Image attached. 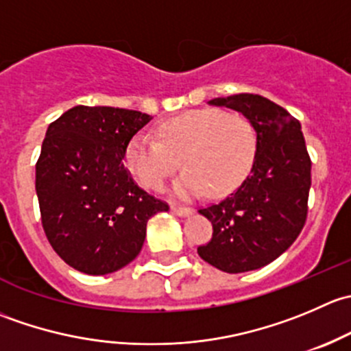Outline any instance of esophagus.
<instances>
[{"mask_svg":"<svg viewBox=\"0 0 351 351\" xmlns=\"http://www.w3.org/2000/svg\"><path fill=\"white\" fill-rule=\"evenodd\" d=\"M171 212L178 215V217H189V215L193 214L190 207H180V205H171Z\"/></svg>","mask_w":351,"mask_h":351,"instance_id":"obj_1","label":"esophagus"}]
</instances>
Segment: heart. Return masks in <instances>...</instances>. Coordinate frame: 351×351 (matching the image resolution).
Instances as JSON below:
<instances>
[{
    "instance_id": "heart-1",
    "label": "heart",
    "mask_w": 351,
    "mask_h": 351,
    "mask_svg": "<svg viewBox=\"0 0 351 351\" xmlns=\"http://www.w3.org/2000/svg\"><path fill=\"white\" fill-rule=\"evenodd\" d=\"M158 138L136 134L123 153L127 169L147 189L159 190L178 168L185 171L173 185L178 197H195L207 189L212 197L234 190L250 171L254 156V132L241 115L205 108L162 120Z\"/></svg>"
}]
</instances>
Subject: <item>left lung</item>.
Returning <instances> with one entry per match:
<instances>
[{
	"mask_svg": "<svg viewBox=\"0 0 351 351\" xmlns=\"http://www.w3.org/2000/svg\"><path fill=\"white\" fill-rule=\"evenodd\" d=\"M208 105L243 113L256 134V151L239 189L198 210L214 234L197 253L226 274H244L277 260L302 231L311 159L299 120L268 98L239 93Z\"/></svg>",
	"mask_w": 351,
	"mask_h": 351,
	"instance_id": "8db88e82",
	"label": "left lung"
}]
</instances>
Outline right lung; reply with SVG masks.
Returning <instances> with one entry per match:
<instances>
[{"instance_id":"1","label":"right lung","mask_w":351,"mask_h":351,"mask_svg":"<svg viewBox=\"0 0 351 351\" xmlns=\"http://www.w3.org/2000/svg\"><path fill=\"white\" fill-rule=\"evenodd\" d=\"M153 119L137 110L69 108L49 125L35 166L42 226L74 270L107 275L143 250L147 221L168 210L134 182L122 159Z\"/></svg>"}]
</instances>
